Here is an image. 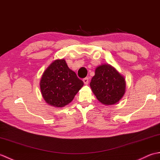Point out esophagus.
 Instances as JSON below:
<instances>
[{"mask_svg": "<svg viewBox=\"0 0 160 160\" xmlns=\"http://www.w3.org/2000/svg\"><path fill=\"white\" fill-rule=\"evenodd\" d=\"M89 78H84L83 79V82H84V84H88V83H89Z\"/></svg>", "mask_w": 160, "mask_h": 160, "instance_id": "obj_1", "label": "esophagus"}]
</instances>
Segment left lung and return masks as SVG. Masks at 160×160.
<instances>
[{
  "label": "left lung",
  "instance_id": "left-lung-1",
  "mask_svg": "<svg viewBox=\"0 0 160 160\" xmlns=\"http://www.w3.org/2000/svg\"><path fill=\"white\" fill-rule=\"evenodd\" d=\"M90 87L98 101L104 105L117 104L126 91V81L115 68L108 64L96 67Z\"/></svg>",
  "mask_w": 160,
  "mask_h": 160
}]
</instances>
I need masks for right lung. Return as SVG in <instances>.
Segmentation results:
<instances>
[{"label":"right lung","instance_id":"1","mask_svg":"<svg viewBox=\"0 0 160 160\" xmlns=\"http://www.w3.org/2000/svg\"><path fill=\"white\" fill-rule=\"evenodd\" d=\"M83 85L82 81L68 67L64 59L53 61L44 71L40 81L44 100L58 108L69 104Z\"/></svg>","mask_w":160,"mask_h":160}]
</instances>
